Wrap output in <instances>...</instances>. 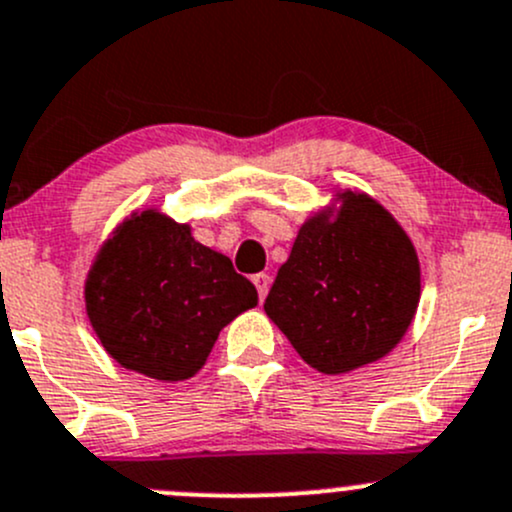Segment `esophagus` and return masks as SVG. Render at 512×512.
Segmentation results:
<instances>
[{"label":"esophagus","instance_id":"obj_1","mask_svg":"<svg viewBox=\"0 0 512 512\" xmlns=\"http://www.w3.org/2000/svg\"><path fill=\"white\" fill-rule=\"evenodd\" d=\"M252 282H255V287H257V297H260V301H265L267 292H270V274H265V272L255 274V277H252Z\"/></svg>","mask_w":512,"mask_h":512}]
</instances>
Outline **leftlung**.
Masks as SVG:
<instances>
[{
	"mask_svg": "<svg viewBox=\"0 0 512 512\" xmlns=\"http://www.w3.org/2000/svg\"><path fill=\"white\" fill-rule=\"evenodd\" d=\"M338 213L301 225L265 299L267 316L326 375L380 360L419 304V260L395 218L365 193L343 191Z\"/></svg>",
	"mask_w": 512,
	"mask_h": 512,
	"instance_id": "obj_1",
	"label": "left lung"
}]
</instances>
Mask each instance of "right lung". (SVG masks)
Returning <instances> with one entry per match:
<instances>
[{
    "label": "right lung",
    "mask_w": 512,
    "mask_h": 512,
    "mask_svg": "<svg viewBox=\"0 0 512 512\" xmlns=\"http://www.w3.org/2000/svg\"><path fill=\"white\" fill-rule=\"evenodd\" d=\"M90 324L127 370L176 383L203 368L220 328L257 306L230 257L157 211L127 218L102 245L85 282Z\"/></svg>",
    "instance_id": "1"
}]
</instances>
